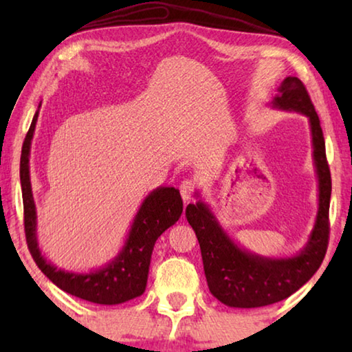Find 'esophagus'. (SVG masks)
I'll return each instance as SVG.
<instances>
[{
    "label": "esophagus",
    "instance_id": "34e87169",
    "mask_svg": "<svg viewBox=\"0 0 352 352\" xmlns=\"http://www.w3.org/2000/svg\"><path fill=\"white\" fill-rule=\"evenodd\" d=\"M195 188H197V183H195L194 180L182 182L180 194H182V199H183L184 204H186V201H190V199H192V195L195 192Z\"/></svg>",
    "mask_w": 352,
    "mask_h": 352
}]
</instances>
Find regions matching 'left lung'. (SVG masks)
<instances>
[{
  "mask_svg": "<svg viewBox=\"0 0 352 352\" xmlns=\"http://www.w3.org/2000/svg\"><path fill=\"white\" fill-rule=\"evenodd\" d=\"M270 105L278 110L296 111L309 119L318 180L317 219L300 253L289 258H267L248 252L231 239L201 199L186 206V219L200 243L208 287L220 302L230 307H262L285 300L314 276L327 250L332 184L318 115L306 87L294 76L281 82ZM195 195L200 197L199 192Z\"/></svg>",
  "mask_w": 352,
  "mask_h": 352,
  "instance_id": "left-lung-1",
  "label": "left lung"
}]
</instances>
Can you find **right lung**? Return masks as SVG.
<instances>
[{
	"label": "right lung",
	"mask_w": 352,
	"mask_h": 352,
	"mask_svg": "<svg viewBox=\"0 0 352 352\" xmlns=\"http://www.w3.org/2000/svg\"><path fill=\"white\" fill-rule=\"evenodd\" d=\"M41 105V104H40ZM38 105V110H40ZM38 110L32 118L31 127L23 142L20 160V182L25 208V233L28 248L35 264L54 283L58 289L69 295L82 298L96 305H121L144 294L148 265L153 245L169 226L180 219L183 212V200L178 189L172 186H160L153 189L142 200L138 212L130 226L127 239L109 264L98 270L87 273L68 272L52 265L38 247L37 241V210H35L31 172H29V155L31 142L37 124Z\"/></svg>",
	"instance_id": "1"
}]
</instances>
